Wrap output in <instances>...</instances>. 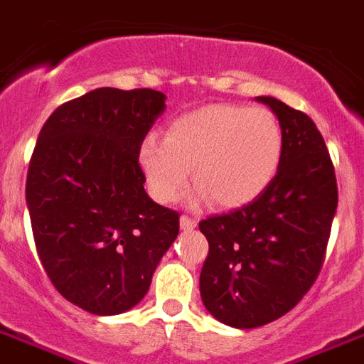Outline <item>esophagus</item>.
<instances>
[{
  "mask_svg": "<svg viewBox=\"0 0 364 364\" xmlns=\"http://www.w3.org/2000/svg\"><path fill=\"white\" fill-rule=\"evenodd\" d=\"M179 225H181L183 231H193L194 227H196V219L188 218V215H181V219H179Z\"/></svg>",
  "mask_w": 364,
  "mask_h": 364,
  "instance_id": "obj_1",
  "label": "esophagus"
}]
</instances>
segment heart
<instances>
[{
	"label": "heart",
	"instance_id": "1",
	"mask_svg": "<svg viewBox=\"0 0 364 364\" xmlns=\"http://www.w3.org/2000/svg\"><path fill=\"white\" fill-rule=\"evenodd\" d=\"M282 127L267 108L208 105L179 116L164 139L146 137L139 162L156 200L176 202L188 185L218 208L248 204L265 191L282 156Z\"/></svg>",
	"mask_w": 364,
	"mask_h": 364
}]
</instances>
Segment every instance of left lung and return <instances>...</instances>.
<instances>
[{
	"instance_id": "8db88e82",
	"label": "left lung",
	"mask_w": 364,
	"mask_h": 364,
	"mask_svg": "<svg viewBox=\"0 0 364 364\" xmlns=\"http://www.w3.org/2000/svg\"><path fill=\"white\" fill-rule=\"evenodd\" d=\"M257 101L273 108L282 127L277 176L256 200L198 223L210 246L202 301L235 328L273 323L309 292L338 208L334 164L315 122L274 97Z\"/></svg>"
}]
</instances>
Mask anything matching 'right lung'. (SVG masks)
Here are the masks:
<instances>
[{
    "mask_svg": "<svg viewBox=\"0 0 364 364\" xmlns=\"http://www.w3.org/2000/svg\"><path fill=\"white\" fill-rule=\"evenodd\" d=\"M154 90L99 87L41 127L26 177L36 250L53 287L93 315L145 298L179 235V212L149 198L139 149L162 114Z\"/></svg>",
    "mask_w": 364,
    "mask_h": 364,
    "instance_id": "1",
    "label": "right lung"
}]
</instances>
